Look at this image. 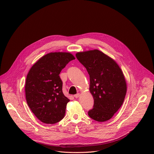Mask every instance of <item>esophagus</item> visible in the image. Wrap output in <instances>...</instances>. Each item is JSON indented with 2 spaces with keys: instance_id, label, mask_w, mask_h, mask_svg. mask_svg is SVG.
<instances>
[{
  "instance_id": "34e87169",
  "label": "esophagus",
  "mask_w": 154,
  "mask_h": 154,
  "mask_svg": "<svg viewBox=\"0 0 154 154\" xmlns=\"http://www.w3.org/2000/svg\"><path fill=\"white\" fill-rule=\"evenodd\" d=\"M74 96V97H75V98H78V97L80 96V93H77V94H75Z\"/></svg>"
}]
</instances>
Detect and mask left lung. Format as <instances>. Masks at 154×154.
I'll return each mask as SVG.
<instances>
[{"instance_id":"obj_1","label":"left lung","mask_w":154,"mask_h":154,"mask_svg":"<svg viewBox=\"0 0 154 154\" xmlns=\"http://www.w3.org/2000/svg\"><path fill=\"white\" fill-rule=\"evenodd\" d=\"M77 60L90 75V91L94 98L89 116L98 122L110 119L123 103L127 84L122 71L116 63L101 51L78 52Z\"/></svg>"}]
</instances>
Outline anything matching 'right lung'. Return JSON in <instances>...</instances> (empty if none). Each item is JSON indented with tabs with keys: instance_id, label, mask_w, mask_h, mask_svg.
Returning <instances> with one entry per match:
<instances>
[{
	"instance_id": "add662e5",
	"label": "right lung",
	"mask_w": 154,
	"mask_h": 154,
	"mask_svg": "<svg viewBox=\"0 0 154 154\" xmlns=\"http://www.w3.org/2000/svg\"><path fill=\"white\" fill-rule=\"evenodd\" d=\"M75 57L68 52H51L41 57L30 68L26 78L27 103L41 122L53 124L64 116L69 99L62 91L61 70Z\"/></svg>"
}]
</instances>
